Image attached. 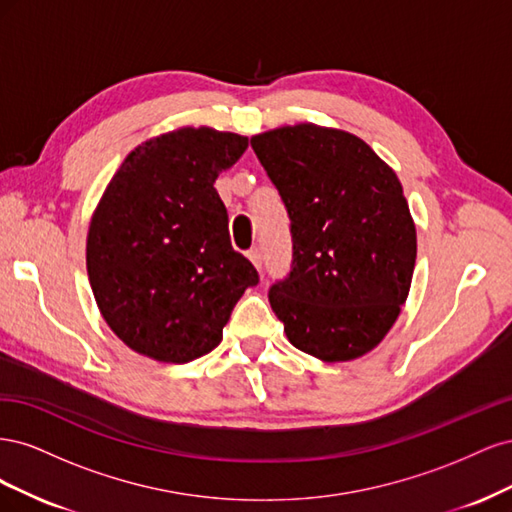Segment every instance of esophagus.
I'll use <instances>...</instances> for the list:
<instances>
[{
  "label": "esophagus",
  "instance_id": "obj_1",
  "mask_svg": "<svg viewBox=\"0 0 512 512\" xmlns=\"http://www.w3.org/2000/svg\"><path fill=\"white\" fill-rule=\"evenodd\" d=\"M247 258L252 260V265H254L258 271L262 269V254H260L258 247H254V250H250V254H247Z\"/></svg>",
  "mask_w": 512,
  "mask_h": 512
}]
</instances>
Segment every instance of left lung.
<instances>
[{"label":"left lung","mask_w":512,"mask_h":512,"mask_svg":"<svg viewBox=\"0 0 512 512\" xmlns=\"http://www.w3.org/2000/svg\"><path fill=\"white\" fill-rule=\"evenodd\" d=\"M290 218L292 269L269 290L288 342L324 363L374 350L406 303L416 226L395 170L359 136L297 123L252 136Z\"/></svg>","instance_id":"1"}]
</instances>
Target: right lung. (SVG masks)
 <instances>
[{"label": "right lung", "mask_w": 512, "mask_h": 512, "mask_svg": "<svg viewBox=\"0 0 512 512\" xmlns=\"http://www.w3.org/2000/svg\"><path fill=\"white\" fill-rule=\"evenodd\" d=\"M247 136L179 128L123 160L91 215L87 275L102 318L123 344L162 363H188L222 342L254 265L232 250L220 173Z\"/></svg>", "instance_id": "add662e5"}]
</instances>
